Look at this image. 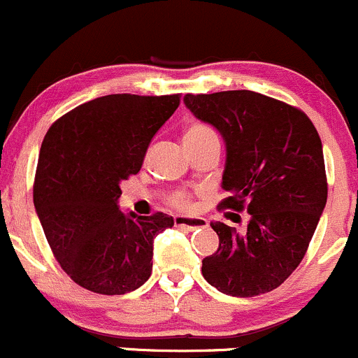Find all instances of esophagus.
Listing matches in <instances>:
<instances>
[{
  "mask_svg": "<svg viewBox=\"0 0 358 358\" xmlns=\"http://www.w3.org/2000/svg\"><path fill=\"white\" fill-rule=\"evenodd\" d=\"M176 227L184 231H194L200 227L208 226V220L201 219V217H186V215H176L174 217Z\"/></svg>",
  "mask_w": 358,
  "mask_h": 358,
  "instance_id": "34e87169",
  "label": "esophagus"
}]
</instances>
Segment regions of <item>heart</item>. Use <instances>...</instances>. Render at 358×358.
Listing matches in <instances>:
<instances>
[{
	"label": "heart",
	"mask_w": 358,
	"mask_h": 358,
	"mask_svg": "<svg viewBox=\"0 0 358 358\" xmlns=\"http://www.w3.org/2000/svg\"><path fill=\"white\" fill-rule=\"evenodd\" d=\"M208 132H212L210 131L208 127H206V125H203V124H193V125H189V127H187V131H186V134H184V138H198V136H205V134H208ZM174 205L176 206H187V196L184 193H178L174 196Z\"/></svg>",
	"instance_id": "1"
}]
</instances>
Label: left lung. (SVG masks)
<instances>
[{"mask_svg":"<svg viewBox=\"0 0 358 358\" xmlns=\"http://www.w3.org/2000/svg\"><path fill=\"white\" fill-rule=\"evenodd\" d=\"M186 108L226 145L222 206L250 213L245 231L212 222L219 248L201 262L208 285L248 298L281 286L308 248L327 201L322 143L298 108L255 91L186 94Z\"/></svg>","mask_w":358,"mask_h":358,"instance_id":"8db88e82","label":"left lung"}]
</instances>
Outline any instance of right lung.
I'll list each match as a JSON object with an SVG mask.
<instances>
[{"label":"right lung","instance_id":"obj_1","mask_svg":"<svg viewBox=\"0 0 358 358\" xmlns=\"http://www.w3.org/2000/svg\"><path fill=\"white\" fill-rule=\"evenodd\" d=\"M179 106V94H108L65 113L39 152L34 206L62 268L83 288L125 294L152 275L153 239L167 213H124L120 184Z\"/></svg>","mask_w":358,"mask_h":358}]
</instances>
